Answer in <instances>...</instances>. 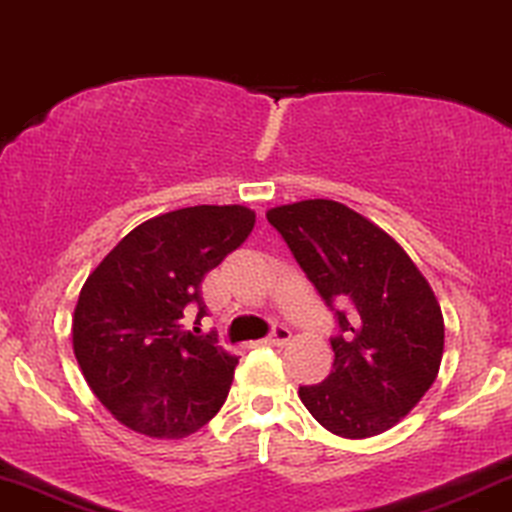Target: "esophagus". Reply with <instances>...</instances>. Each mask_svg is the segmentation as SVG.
<instances>
[{"label":"esophagus","mask_w":512,"mask_h":512,"mask_svg":"<svg viewBox=\"0 0 512 512\" xmlns=\"http://www.w3.org/2000/svg\"><path fill=\"white\" fill-rule=\"evenodd\" d=\"M288 341H291V331L281 324H276L272 329V334L264 338V343H267V346H286Z\"/></svg>","instance_id":"1"}]
</instances>
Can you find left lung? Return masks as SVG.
Instances as JSON below:
<instances>
[{
  "label": "left lung",
  "mask_w": 512,
  "mask_h": 512,
  "mask_svg": "<svg viewBox=\"0 0 512 512\" xmlns=\"http://www.w3.org/2000/svg\"><path fill=\"white\" fill-rule=\"evenodd\" d=\"M267 219L338 324L334 369L300 386V400L343 439L386 432L439 374L443 315L432 286L389 233L341 202H293Z\"/></svg>",
  "instance_id": "8db88e82"
}]
</instances>
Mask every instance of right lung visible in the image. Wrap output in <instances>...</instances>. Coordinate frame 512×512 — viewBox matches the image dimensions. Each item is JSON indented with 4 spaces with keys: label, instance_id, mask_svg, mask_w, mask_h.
Masks as SVG:
<instances>
[{
    "label": "right lung",
    "instance_id": "obj_1",
    "mask_svg": "<svg viewBox=\"0 0 512 512\" xmlns=\"http://www.w3.org/2000/svg\"><path fill=\"white\" fill-rule=\"evenodd\" d=\"M252 226L243 205L159 214L121 238L80 288L73 353L92 393L133 432L183 439L224 405L238 357L183 329V317H205L202 279Z\"/></svg>",
    "mask_w": 512,
    "mask_h": 512
}]
</instances>
